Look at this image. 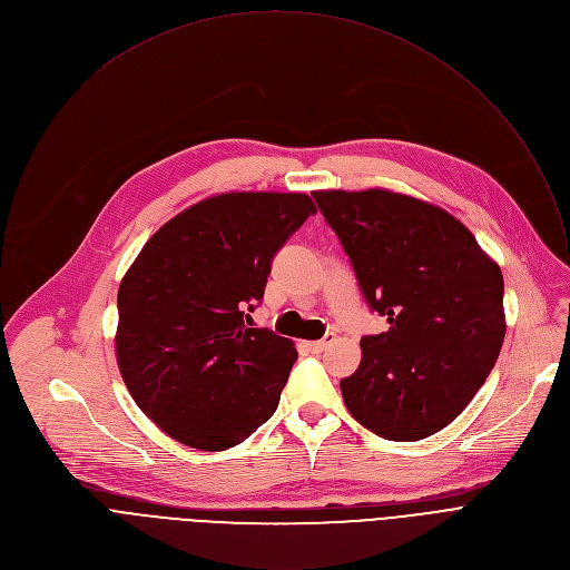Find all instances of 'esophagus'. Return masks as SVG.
<instances>
[{
	"instance_id": "esophagus-1",
	"label": "esophagus",
	"mask_w": 570,
	"mask_h": 570,
	"mask_svg": "<svg viewBox=\"0 0 570 570\" xmlns=\"http://www.w3.org/2000/svg\"><path fill=\"white\" fill-rule=\"evenodd\" d=\"M332 341H334V334H327V336H324L322 341H311V343H306V347L311 350V352H324V350H327L330 345H332Z\"/></svg>"
}]
</instances>
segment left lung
<instances>
[{"label":"left lung","mask_w":570,"mask_h":570,"mask_svg":"<svg viewBox=\"0 0 570 570\" xmlns=\"http://www.w3.org/2000/svg\"><path fill=\"white\" fill-rule=\"evenodd\" d=\"M352 259L383 334L341 381L352 417L394 442L449 426L490 376L505 338L503 275L446 209L387 191H313Z\"/></svg>","instance_id":"left-lung-1"}]
</instances>
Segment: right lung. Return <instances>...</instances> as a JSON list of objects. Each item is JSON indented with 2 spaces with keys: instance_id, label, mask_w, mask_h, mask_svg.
I'll list each match as a JSON object with an SVG mask.
<instances>
[{
  "instance_id": "add662e5",
  "label": "right lung",
  "mask_w": 570,
  "mask_h": 570,
  "mask_svg": "<svg viewBox=\"0 0 570 570\" xmlns=\"http://www.w3.org/2000/svg\"><path fill=\"white\" fill-rule=\"evenodd\" d=\"M311 214L306 194H218L161 225L124 275L117 365L169 438L225 451L277 411L297 352L248 320L273 257Z\"/></svg>"
}]
</instances>
